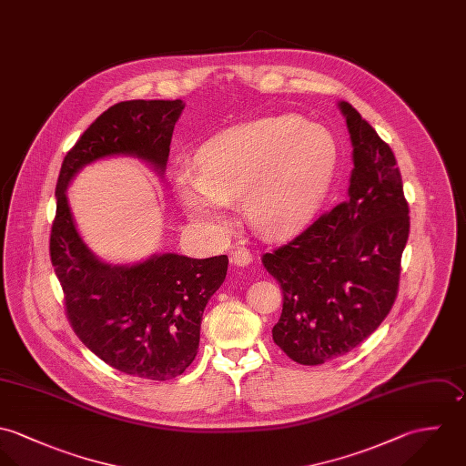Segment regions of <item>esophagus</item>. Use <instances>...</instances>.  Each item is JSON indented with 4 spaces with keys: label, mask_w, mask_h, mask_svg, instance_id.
<instances>
[{
    "label": "esophagus",
    "mask_w": 466,
    "mask_h": 466,
    "mask_svg": "<svg viewBox=\"0 0 466 466\" xmlns=\"http://www.w3.org/2000/svg\"><path fill=\"white\" fill-rule=\"evenodd\" d=\"M230 259H232V263H234V265H238V267H248V265L254 261V258H252L250 250L241 248V247H239V248H236V250L232 252Z\"/></svg>",
    "instance_id": "esophagus-1"
}]
</instances>
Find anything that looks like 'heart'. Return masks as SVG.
Returning <instances> with one entry per match:
<instances>
[{
    "label": "heart",
    "instance_id": "heart-1",
    "mask_svg": "<svg viewBox=\"0 0 466 466\" xmlns=\"http://www.w3.org/2000/svg\"><path fill=\"white\" fill-rule=\"evenodd\" d=\"M337 166V142L319 124L295 115L234 126L196 155V175L184 171L177 192L188 216L221 232L230 201L243 196L250 225L265 236L302 227L320 205Z\"/></svg>",
    "mask_w": 466,
    "mask_h": 466
}]
</instances>
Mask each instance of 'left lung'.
<instances>
[{"label": "left lung", "mask_w": 466, "mask_h": 466, "mask_svg": "<svg viewBox=\"0 0 466 466\" xmlns=\"http://www.w3.org/2000/svg\"><path fill=\"white\" fill-rule=\"evenodd\" d=\"M339 106L353 142L348 198L261 258L282 291L274 342L302 366L350 353L389 315L410 228L392 149L350 102Z\"/></svg>", "instance_id": "obj_1"}]
</instances>
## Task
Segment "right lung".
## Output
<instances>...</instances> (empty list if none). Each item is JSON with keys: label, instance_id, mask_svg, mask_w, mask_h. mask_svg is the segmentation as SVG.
I'll use <instances>...</instances> for the list:
<instances>
[{"label": "right lung", "instance_id": "1", "mask_svg": "<svg viewBox=\"0 0 466 466\" xmlns=\"http://www.w3.org/2000/svg\"><path fill=\"white\" fill-rule=\"evenodd\" d=\"M182 100L113 104L66 153L50 230V259L65 311L83 344L118 371L173 380L192 364L203 309L227 276L228 258L153 256L135 267H111L86 248L66 199V187L86 164L109 155L138 157L164 171Z\"/></svg>", "mask_w": 466, "mask_h": 466}]
</instances>
